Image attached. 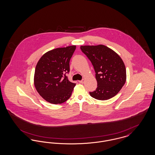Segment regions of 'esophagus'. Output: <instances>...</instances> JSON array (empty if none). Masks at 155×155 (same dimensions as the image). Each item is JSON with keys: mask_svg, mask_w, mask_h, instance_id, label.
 I'll return each instance as SVG.
<instances>
[{"mask_svg": "<svg viewBox=\"0 0 155 155\" xmlns=\"http://www.w3.org/2000/svg\"><path fill=\"white\" fill-rule=\"evenodd\" d=\"M84 82H85V80H82L81 81H79V82H80V83H81V84H84Z\"/></svg>", "mask_w": 155, "mask_h": 155, "instance_id": "obj_1", "label": "esophagus"}]
</instances>
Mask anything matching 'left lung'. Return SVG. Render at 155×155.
Wrapping results in <instances>:
<instances>
[{"instance_id": "1", "label": "left lung", "mask_w": 155, "mask_h": 155, "mask_svg": "<svg viewBox=\"0 0 155 155\" xmlns=\"http://www.w3.org/2000/svg\"><path fill=\"white\" fill-rule=\"evenodd\" d=\"M83 52L92 63L96 73L97 87L89 92L92 97L104 101L116 96L126 81V69L117 53L103 45L81 46Z\"/></svg>"}]
</instances>
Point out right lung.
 <instances>
[{
	"label": "right lung",
	"mask_w": 155,
	"mask_h": 155,
	"mask_svg": "<svg viewBox=\"0 0 155 155\" xmlns=\"http://www.w3.org/2000/svg\"><path fill=\"white\" fill-rule=\"evenodd\" d=\"M76 46L59 48L45 53L37 63L34 85L39 94L52 104H61L71 95L75 84L66 75L70 71V60Z\"/></svg>",
	"instance_id": "add662e5"
}]
</instances>
